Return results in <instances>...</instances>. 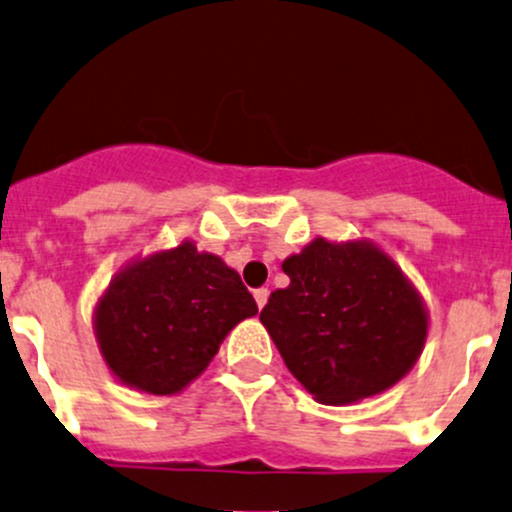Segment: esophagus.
I'll return each mask as SVG.
<instances>
[{"label":"esophagus","instance_id":"esophagus-1","mask_svg":"<svg viewBox=\"0 0 512 512\" xmlns=\"http://www.w3.org/2000/svg\"><path fill=\"white\" fill-rule=\"evenodd\" d=\"M267 297H270V292H267L265 287L255 289V301H257V306H260V309L267 304Z\"/></svg>","mask_w":512,"mask_h":512}]
</instances>
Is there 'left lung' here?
<instances>
[{
  "mask_svg": "<svg viewBox=\"0 0 512 512\" xmlns=\"http://www.w3.org/2000/svg\"><path fill=\"white\" fill-rule=\"evenodd\" d=\"M282 270L292 282L272 292L260 321L314 400L348 405L410 373L427 338V309L383 250L316 238Z\"/></svg>",
  "mask_w": 512,
  "mask_h": 512,
  "instance_id": "8db88e82",
  "label": "left lung"
}]
</instances>
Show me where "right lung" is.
<instances>
[{"mask_svg":"<svg viewBox=\"0 0 512 512\" xmlns=\"http://www.w3.org/2000/svg\"><path fill=\"white\" fill-rule=\"evenodd\" d=\"M255 314L240 274L186 240L115 274L95 309V336L120 383L174 395L208 368L223 338Z\"/></svg>","mask_w":512,"mask_h":512,"instance_id":"obj_1","label":"right lung"}]
</instances>
